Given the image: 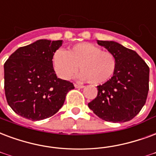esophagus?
I'll return each instance as SVG.
<instances>
[{"instance_id":"esophagus-1","label":"esophagus","mask_w":156,"mask_h":156,"mask_svg":"<svg viewBox=\"0 0 156 156\" xmlns=\"http://www.w3.org/2000/svg\"><path fill=\"white\" fill-rule=\"evenodd\" d=\"M74 86L76 88H83L84 87L83 85H82V84H79V83H75Z\"/></svg>"}]
</instances>
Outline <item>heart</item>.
Masks as SVG:
<instances>
[{
    "mask_svg": "<svg viewBox=\"0 0 156 156\" xmlns=\"http://www.w3.org/2000/svg\"><path fill=\"white\" fill-rule=\"evenodd\" d=\"M57 74L63 79H69L78 72L80 65L82 77L94 84L104 83L112 78L117 67V60L110 51H102L90 43L75 44L67 52L58 50L53 58Z\"/></svg>",
    "mask_w": 156,
    "mask_h": 156,
    "instance_id": "obj_1",
    "label": "heart"
}]
</instances>
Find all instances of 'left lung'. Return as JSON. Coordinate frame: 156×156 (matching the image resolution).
Returning a JSON list of instances; mask_svg holds the SVG:
<instances>
[{
  "label": "left lung",
  "mask_w": 156,
  "mask_h": 156,
  "mask_svg": "<svg viewBox=\"0 0 156 156\" xmlns=\"http://www.w3.org/2000/svg\"><path fill=\"white\" fill-rule=\"evenodd\" d=\"M98 44L115 55L117 67L110 80L98 86V96L88 107L106 122L131 121L146 103L150 69L132 49L114 41L98 40Z\"/></svg>",
  "instance_id": "1"
}]
</instances>
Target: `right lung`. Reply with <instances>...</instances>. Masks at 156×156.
Listing matches in <instances>:
<instances>
[{
  "mask_svg": "<svg viewBox=\"0 0 156 156\" xmlns=\"http://www.w3.org/2000/svg\"><path fill=\"white\" fill-rule=\"evenodd\" d=\"M62 40H37L20 47L4 64V88L11 109L31 121L49 118L58 112L73 83L57 78L53 57Z\"/></svg>",
  "mask_w": 156,
  "mask_h": 156,
  "instance_id": "add662e5",
  "label": "right lung"
}]
</instances>
